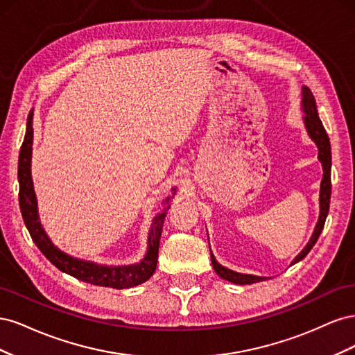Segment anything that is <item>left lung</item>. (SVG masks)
Instances as JSON below:
<instances>
[{
	"label": "left lung",
	"mask_w": 355,
	"mask_h": 355,
	"mask_svg": "<svg viewBox=\"0 0 355 355\" xmlns=\"http://www.w3.org/2000/svg\"><path fill=\"white\" fill-rule=\"evenodd\" d=\"M302 96H304L302 110L305 112L304 123H305L309 137L313 139L318 148V159L321 161V166H323V180H321V185H320V216H318V222L315 225V230H314L313 235H311L308 244L304 247V250L295 257L292 265H295L299 261H302L304 257L309 253V250L313 249L314 244L317 243L321 231H323V228H324V222H326L329 206H330V194H331V180H330L331 153H330L329 136L326 133V128L323 127V123H321V120L318 118L314 94L311 93V90L308 87H302ZM210 254H211V265L214 268V271H216V274L220 278H223V280L235 283V284H253L257 282L266 280V277L240 274V272H235L232 270H228V268H225L220 263H218V261L214 259L211 252H210Z\"/></svg>",
	"instance_id": "8db88e82"
}]
</instances>
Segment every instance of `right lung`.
Here are the masks:
<instances>
[{
    "instance_id": "1",
    "label": "right lung",
    "mask_w": 355,
    "mask_h": 355,
    "mask_svg": "<svg viewBox=\"0 0 355 355\" xmlns=\"http://www.w3.org/2000/svg\"><path fill=\"white\" fill-rule=\"evenodd\" d=\"M32 137H34V130H32V112H29L28 123H26V133H25L24 144H22V148H20V154H19V170H17L19 206H20V211H22V218L25 220L26 228L31 234V239L41 250V253L44 254L47 259L62 272H67L77 278V280L90 283L94 286L128 288L149 280V277H153L157 268L161 231H163L164 218L170 206H167L161 213H157V216L154 218L151 230H149V235H148V250L144 259L139 263L123 265V266H108V265H99L94 262L77 259V257H72L67 253H63L51 243V240L47 237L44 228H42L40 223L37 197H35L34 184H32V176H31ZM168 200L170 198H166L164 202H167Z\"/></svg>"
}]
</instances>
